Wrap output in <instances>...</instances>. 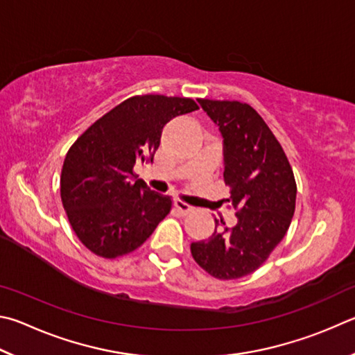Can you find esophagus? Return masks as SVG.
I'll return each instance as SVG.
<instances>
[{
    "mask_svg": "<svg viewBox=\"0 0 355 355\" xmlns=\"http://www.w3.org/2000/svg\"><path fill=\"white\" fill-rule=\"evenodd\" d=\"M173 204H174V209H176L178 212L181 214V215H189V214L191 212V210H193V207L189 206L187 202H184V201H181V200H174Z\"/></svg>",
    "mask_w": 355,
    "mask_h": 355,
    "instance_id": "34e87169",
    "label": "esophagus"
}]
</instances>
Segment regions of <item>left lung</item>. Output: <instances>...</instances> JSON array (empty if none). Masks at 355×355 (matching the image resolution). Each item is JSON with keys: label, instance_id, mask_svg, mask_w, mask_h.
Here are the masks:
<instances>
[{"label": "left lung", "instance_id": "left-lung-1", "mask_svg": "<svg viewBox=\"0 0 355 355\" xmlns=\"http://www.w3.org/2000/svg\"><path fill=\"white\" fill-rule=\"evenodd\" d=\"M223 137L226 185L239 212L232 229L215 218V232L191 243V256L223 281L251 275L287 234L296 204V182L281 143L263 118L240 101L198 99Z\"/></svg>", "mask_w": 355, "mask_h": 355}]
</instances>
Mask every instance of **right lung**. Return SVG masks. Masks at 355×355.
Masks as SVG:
<instances>
[{"label":"right lung","instance_id":"right-lung-1","mask_svg":"<svg viewBox=\"0 0 355 355\" xmlns=\"http://www.w3.org/2000/svg\"><path fill=\"white\" fill-rule=\"evenodd\" d=\"M193 110L198 105L190 98L132 96L93 123L68 149L62 204L78 239L96 256L132 252L170 214L171 198L137 179L134 165L153 162L165 124Z\"/></svg>","mask_w":355,"mask_h":355}]
</instances>
